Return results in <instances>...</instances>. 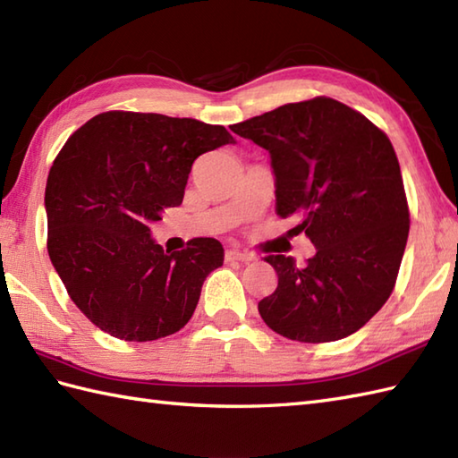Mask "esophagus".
Returning <instances> with one entry per match:
<instances>
[{
	"label": "esophagus",
	"instance_id": "1",
	"mask_svg": "<svg viewBox=\"0 0 458 458\" xmlns=\"http://www.w3.org/2000/svg\"><path fill=\"white\" fill-rule=\"evenodd\" d=\"M226 259L228 261H251L254 256L246 254V251H240V250H226Z\"/></svg>",
	"mask_w": 458,
	"mask_h": 458
}]
</instances>
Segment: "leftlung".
<instances>
[{"label": "left lung", "instance_id": "obj_1", "mask_svg": "<svg viewBox=\"0 0 458 458\" xmlns=\"http://www.w3.org/2000/svg\"><path fill=\"white\" fill-rule=\"evenodd\" d=\"M271 155L276 212L293 218L317 254L297 267L271 254L277 289L264 323L299 343H333L362 328L395 287L410 207L390 138L350 106L317 96L230 128Z\"/></svg>", "mask_w": 458, "mask_h": 458}]
</instances>
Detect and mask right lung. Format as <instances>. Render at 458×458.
Instances as JSON below:
<instances>
[{
  "instance_id": "right-lung-1",
  "label": "right lung",
  "mask_w": 458,
  "mask_h": 458,
  "mask_svg": "<svg viewBox=\"0 0 458 458\" xmlns=\"http://www.w3.org/2000/svg\"><path fill=\"white\" fill-rule=\"evenodd\" d=\"M232 141L224 125L110 110L58 151L45 189L47 250L68 297L104 333L148 343L189 323L224 248L192 238L169 254L148 224L182 202L199 155Z\"/></svg>"
}]
</instances>
